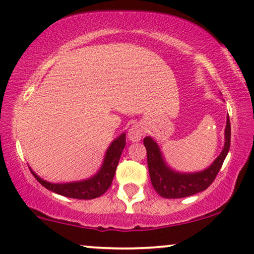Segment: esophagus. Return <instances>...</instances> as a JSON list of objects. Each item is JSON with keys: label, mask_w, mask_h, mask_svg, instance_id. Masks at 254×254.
Returning <instances> with one entry per match:
<instances>
[{"label": "esophagus", "mask_w": 254, "mask_h": 254, "mask_svg": "<svg viewBox=\"0 0 254 254\" xmlns=\"http://www.w3.org/2000/svg\"><path fill=\"white\" fill-rule=\"evenodd\" d=\"M143 134H144V129L139 124L132 125V127L129 129V131H127V138H129L132 143H137V141H139L141 139V137H143Z\"/></svg>", "instance_id": "1"}]
</instances>
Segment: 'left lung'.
<instances>
[{"mask_svg":"<svg viewBox=\"0 0 254 254\" xmlns=\"http://www.w3.org/2000/svg\"><path fill=\"white\" fill-rule=\"evenodd\" d=\"M225 143L221 154L205 170L196 173H180L173 171L164 161L158 144L151 137L144 138V145L147 151V166L151 182L155 191L165 198H181L203 191L217 177L223 162L225 160L231 140V125L226 117Z\"/></svg>","mask_w":254,"mask_h":254,"instance_id":"obj_1","label":"left lung"}]
</instances>
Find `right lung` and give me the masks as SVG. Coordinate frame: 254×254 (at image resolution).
Wrapping results in <instances>:
<instances>
[{"label":"right lung","instance_id":"obj_1","mask_svg":"<svg viewBox=\"0 0 254 254\" xmlns=\"http://www.w3.org/2000/svg\"><path fill=\"white\" fill-rule=\"evenodd\" d=\"M125 146V133H122L108 147L106 157L100 171L94 177L83 181L68 182V184H51L40 179L31 168V173L40 185L49 190L66 197L77 198V200H92L103 195L113 182L115 172H116L118 161Z\"/></svg>","mask_w":254,"mask_h":254}]
</instances>
